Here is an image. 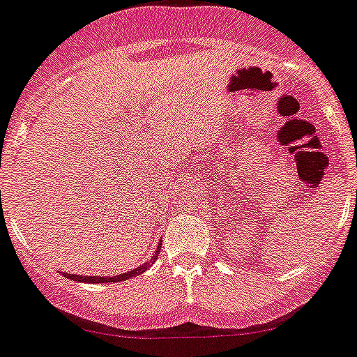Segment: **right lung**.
I'll use <instances>...</instances> for the list:
<instances>
[{"mask_svg":"<svg viewBox=\"0 0 357 357\" xmlns=\"http://www.w3.org/2000/svg\"><path fill=\"white\" fill-rule=\"evenodd\" d=\"M160 248H162V239L158 241L155 254H153V257L149 259L148 262H144V264L139 266V268L132 269V271H126V273H123V275H118V276H88V275H68V273H63V275H65L66 278L73 280V282H82V284H111V282H125V280L133 278V276H139L141 273H144L146 269L151 268L153 262L158 259Z\"/></svg>","mask_w":357,"mask_h":357,"instance_id":"1","label":"right lung"}]
</instances>
